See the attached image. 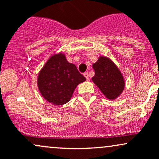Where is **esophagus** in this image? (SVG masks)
I'll return each instance as SVG.
<instances>
[{
  "label": "esophagus",
  "mask_w": 159,
  "mask_h": 159,
  "mask_svg": "<svg viewBox=\"0 0 159 159\" xmlns=\"http://www.w3.org/2000/svg\"><path fill=\"white\" fill-rule=\"evenodd\" d=\"M84 77L86 78V79H87V80L89 79V74H88V72H84Z\"/></svg>",
  "instance_id": "34e87169"
}]
</instances>
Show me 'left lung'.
Instances as JSON below:
<instances>
[{"instance_id": "left-lung-1", "label": "left lung", "mask_w": 159, "mask_h": 159, "mask_svg": "<svg viewBox=\"0 0 159 159\" xmlns=\"http://www.w3.org/2000/svg\"><path fill=\"white\" fill-rule=\"evenodd\" d=\"M95 75L92 81L99 88L105 97L115 99L121 94L125 87L123 75L116 66L105 57H99L93 63Z\"/></svg>"}]
</instances>
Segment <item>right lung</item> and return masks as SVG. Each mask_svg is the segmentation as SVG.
Returning <instances> with one entry per match:
<instances>
[{"label": "right lung", "mask_w": 159, "mask_h": 159, "mask_svg": "<svg viewBox=\"0 0 159 159\" xmlns=\"http://www.w3.org/2000/svg\"><path fill=\"white\" fill-rule=\"evenodd\" d=\"M86 81L75 65L69 63L63 54H54L46 62L38 75L40 93L56 105L67 103L76 87Z\"/></svg>", "instance_id": "1"}]
</instances>
